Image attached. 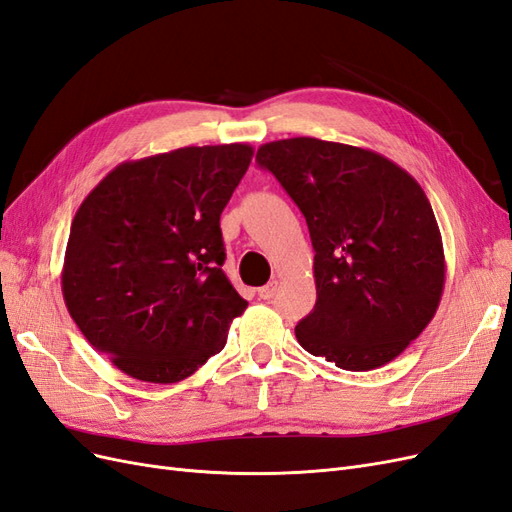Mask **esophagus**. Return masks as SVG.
<instances>
[{"instance_id":"obj_1","label":"esophagus","mask_w":512,"mask_h":512,"mask_svg":"<svg viewBox=\"0 0 512 512\" xmlns=\"http://www.w3.org/2000/svg\"><path fill=\"white\" fill-rule=\"evenodd\" d=\"M275 290H277V282H275V280H271L267 286L258 288V297H260V299H265V301H269V299H273Z\"/></svg>"}]
</instances>
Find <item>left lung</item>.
<instances>
[{"mask_svg": "<svg viewBox=\"0 0 512 512\" xmlns=\"http://www.w3.org/2000/svg\"><path fill=\"white\" fill-rule=\"evenodd\" d=\"M297 203L314 245L316 305L299 344L348 371L391 363L436 316L444 247L421 185L371 149L297 136L256 153Z\"/></svg>", "mask_w": 512, "mask_h": 512, "instance_id": "obj_1", "label": "left lung"}]
</instances>
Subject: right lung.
<instances>
[{
    "label": "right lung",
    "mask_w": 512,
    "mask_h": 512,
    "mask_svg": "<svg viewBox=\"0 0 512 512\" xmlns=\"http://www.w3.org/2000/svg\"><path fill=\"white\" fill-rule=\"evenodd\" d=\"M254 147H181L113 168L76 211L61 292L117 369L170 384L226 346L247 301L232 288L220 215Z\"/></svg>",
    "instance_id": "1"
}]
</instances>
